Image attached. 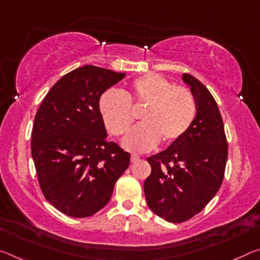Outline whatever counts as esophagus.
<instances>
[{
	"mask_svg": "<svg viewBox=\"0 0 260 260\" xmlns=\"http://www.w3.org/2000/svg\"><path fill=\"white\" fill-rule=\"evenodd\" d=\"M139 160H140L139 156H137V155H132L131 156V162L132 163H137V162H139Z\"/></svg>",
	"mask_w": 260,
	"mask_h": 260,
	"instance_id": "1",
	"label": "esophagus"
}]
</instances>
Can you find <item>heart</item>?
<instances>
[{"mask_svg": "<svg viewBox=\"0 0 260 260\" xmlns=\"http://www.w3.org/2000/svg\"><path fill=\"white\" fill-rule=\"evenodd\" d=\"M132 104L145 106L140 114L141 123L135 126L122 141L132 152H147L159 141L171 145L182 139L197 117L193 93L162 76L140 77L131 84L128 94L109 90L100 100V110L106 128L114 137H121L133 123Z\"/></svg>", "mask_w": 260, "mask_h": 260, "instance_id": "b5f03b06", "label": "heart"}]
</instances>
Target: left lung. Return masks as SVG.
Listing matches in <instances>:
<instances>
[{"instance_id": "1", "label": "left lung", "mask_w": 260, "mask_h": 260, "mask_svg": "<svg viewBox=\"0 0 260 260\" xmlns=\"http://www.w3.org/2000/svg\"><path fill=\"white\" fill-rule=\"evenodd\" d=\"M183 81L196 98V120L182 139L147 158L151 174L143 186L149 208L172 223L189 220L213 199L221 187L228 158L215 100L194 76L183 74Z\"/></svg>"}]
</instances>
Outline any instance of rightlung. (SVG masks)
Here are the masks:
<instances>
[{
  "label": "right lung",
  "instance_id": "right-lung-1",
  "mask_svg": "<svg viewBox=\"0 0 260 260\" xmlns=\"http://www.w3.org/2000/svg\"><path fill=\"white\" fill-rule=\"evenodd\" d=\"M96 66L66 74L35 117L31 150L45 198L61 213L88 217L104 207L131 155L106 140L100 100L125 77Z\"/></svg>",
  "mask_w": 260,
  "mask_h": 260
}]
</instances>
